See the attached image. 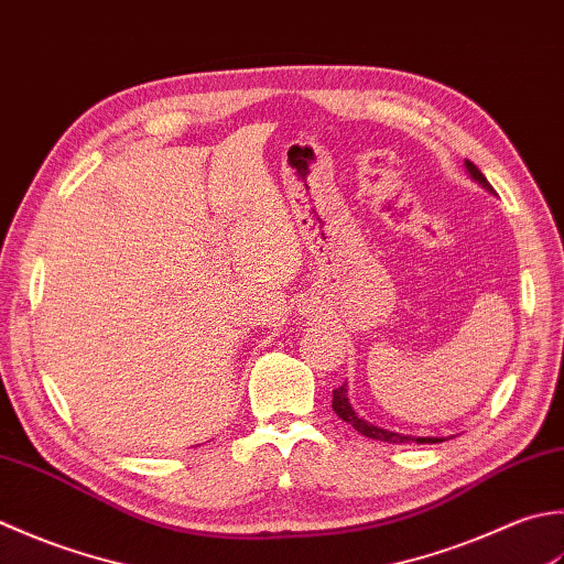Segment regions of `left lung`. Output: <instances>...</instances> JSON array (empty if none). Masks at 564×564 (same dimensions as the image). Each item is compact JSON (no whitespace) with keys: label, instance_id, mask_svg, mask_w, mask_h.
Instances as JSON below:
<instances>
[{"label":"left lung","instance_id":"1","mask_svg":"<svg viewBox=\"0 0 564 564\" xmlns=\"http://www.w3.org/2000/svg\"><path fill=\"white\" fill-rule=\"evenodd\" d=\"M465 165H467V170H469V175H473V180H477L481 187H487V189L491 192V185L487 182V177L481 175L479 167H477L475 163H469V160H465ZM333 411H336L343 421L350 423V426H352L355 431L362 433L365 438L382 441V443H409V441H416V443H443V438H413V435L392 433V431H387V429H379V426H372V423H367L365 419H360L358 413L352 411L350 401H348V389H346V384L338 387V389H333Z\"/></svg>","mask_w":564,"mask_h":564}]
</instances>
